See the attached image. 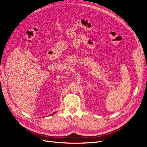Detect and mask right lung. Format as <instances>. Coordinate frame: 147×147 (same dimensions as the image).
Instances as JSON below:
<instances>
[{
  "label": "right lung",
  "instance_id": "add662e5",
  "mask_svg": "<svg viewBox=\"0 0 147 147\" xmlns=\"http://www.w3.org/2000/svg\"><path fill=\"white\" fill-rule=\"evenodd\" d=\"M55 113H52V114H51V115H53Z\"/></svg>",
  "mask_w": 147,
  "mask_h": 147
}]
</instances>
